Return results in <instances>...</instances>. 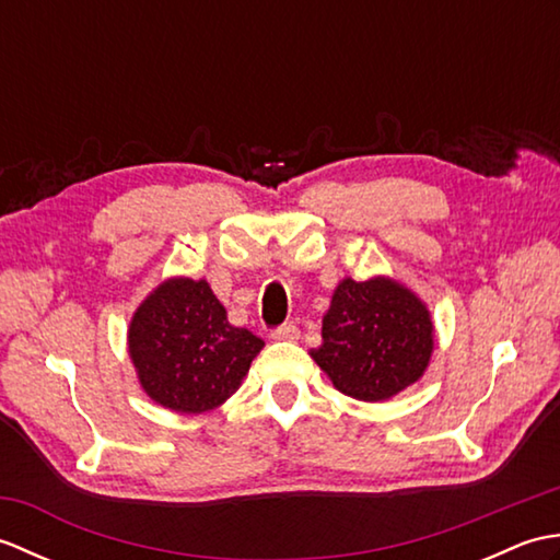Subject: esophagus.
<instances>
[{
	"label": "esophagus",
	"mask_w": 560,
	"mask_h": 560,
	"mask_svg": "<svg viewBox=\"0 0 560 560\" xmlns=\"http://www.w3.org/2000/svg\"><path fill=\"white\" fill-rule=\"evenodd\" d=\"M299 337H301V329L295 325H281L279 329L271 331V339L277 341H295Z\"/></svg>",
	"instance_id": "1"
}]
</instances>
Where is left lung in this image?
<instances>
[{
    "mask_svg": "<svg viewBox=\"0 0 560 560\" xmlns=\"http://www.w3.org/2000/svg\"><path fill=\"white\" fill-rule=\"evenodd\" d=\"M435 347L428 305L392 277H343L323 317V343L311 351L341 395L385 401L423 377Z\"/></svg>",
    "mask_w": 560,
    "mask_h": 560,
    "instance_id": "8db88e82",
    "label": "left lung"
}]
</instances>
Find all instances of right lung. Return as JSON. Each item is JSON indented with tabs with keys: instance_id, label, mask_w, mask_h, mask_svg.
Returning <instances> with one entry per match:
<instances>
[{
	"instance_id": "obj_1",
	"label": "right lung",
	"mask_w": 560,
	"mask_h": 560,
	"mask_svg": "<svg viewBox=\"0 0 560 560\" xmlns=\"http://www.w3.org/2000/svg\"><path fill=\"white\" fill-rule=\"evenodd\" d=\"M265 347L229 323L207 279L171 277L139 303L127 327V351L141 389L159 407L205 413L233 397Z\"/></svg>"
}]
</instances>
